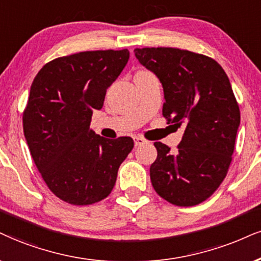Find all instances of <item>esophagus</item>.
I'll return each instance as SVG.
<instances>
[{
  "label": "esophagus",
  "instance_id": "esophagus-1",
  "mask_svg": "<svg viewBox=\"0 0 261 261\" xmlns=\"http://www.w3.org/2000/svg\"><path fill=\"white\" fill-rule=\"evenodd\" d=\"M146 143V140L141 137H136L134 138V145L136 146H141Z\"/></svg>",
  "mask_w": 261,
  "mask_h": 261
}]
</instances>
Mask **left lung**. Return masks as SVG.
I'll return each instance as SVG.
<instances>
[{"instance_id":"8db88e82","label":"left lung","mask_w":261,"mask_h":261,"mask_svg":"<svg viewBox=\"0 0 261 261\" xmlns=\"http://www.w3.org/2000/svg\"><path fill=\"white\" fill-rule=\"evenodd\" d=\"M134 53L162 83L163 117L185 127L176 152L153 144V189L179 207L199 204L217 191L232 161L241 115L229 77L214 59L186 49L136 48Z\"/></svg>"}]
</instances>
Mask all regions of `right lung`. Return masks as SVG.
Segmentation results:
<instances>
[{
    "label": "right lung",
    "mask_w": 261,
    "mask_h": 261,
    "mask_svg": "<svg viewBox=\"0 0 261 261\" xmlns=\"http://www.w3.org/2000/svg\"><path fill=\"white\" fill-rule=\"evenodd\" d=\"M128 59V49L60 57L32 82L22 112L24 136L48 189L66 203L87 205L108 197L133 149L130 137L106 139L89 127Z\"/></svg>",
    "instance_id": "add662e5"
}]
</instances>
